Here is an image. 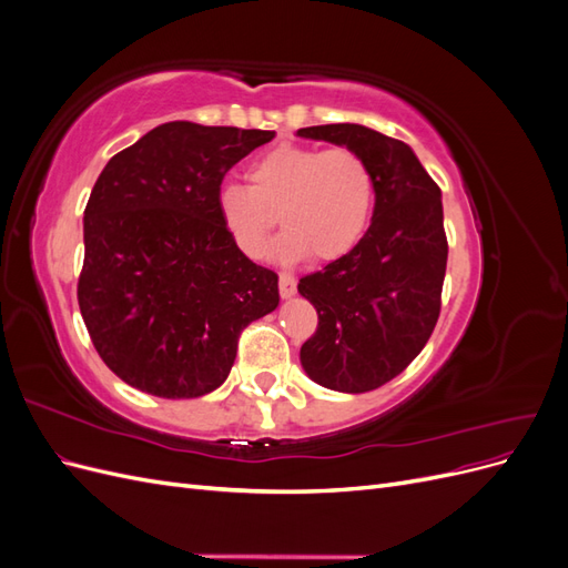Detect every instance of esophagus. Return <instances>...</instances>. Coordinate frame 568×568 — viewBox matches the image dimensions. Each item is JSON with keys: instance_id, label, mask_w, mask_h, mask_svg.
<instances>
[{"instance_id": "1", "label": "esophagus", "mask_w": 568, "mask_h": 568, "mask_svg": "<svg viewBox=\"0 0 568 568\" xmlns=\"http://www.w3.org/2000/svg\"><path fill=\"white\" fill-rule=\"evenodd\" d=\"M280 294H282V298H291L296 294V280H294V274H288V272H282L280 274Z\"/></svg>"}]
</instances>
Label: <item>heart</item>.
Returning <instances> with one entry per match:
<instances>
[{
    "mask_svg": "<svg viewBox=\"0 0 568 568\" xmlns=\"http://www.w3.org/2000/svg\"><path fill=\"white\" fill-rule=\"evenodd\" d=\"M246 182L220 189L217 213L248 257L265 255L277 215L286 230L274 246L282 261H338L367 232L374 173L351 146L282 144L248 165Z\"/></svg>",
    "mask_w": 568,
    "mask_h": 568,
    "instance_id": "heart-1",
    "label": "heart"
}]
</instances>
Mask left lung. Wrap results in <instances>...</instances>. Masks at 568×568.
I'll return each instance as SVG.
<instances>
[{
    "instance_id": "1",
    "label": "left lung",
    "mask_w": 568,
    "mask_h": 568,
    "mask_svg": "<svg viewBox=\"0 0 568 568\" xmlns=\"http://www.w3.org/2000/svg\"><path fill=\"white\" fill-rule=\"evenodd\" d=\"M298 134L355 149L374 173L365 236L298 284L317 311V329L301 346L303 369L324 388L367 393L395 379L438 322L448 265L440 186L405 142L365 125H315Z\"/></svg>"
}]
</instances>
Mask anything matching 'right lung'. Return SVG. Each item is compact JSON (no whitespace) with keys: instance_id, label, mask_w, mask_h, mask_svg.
I'll return each mask as SVG.
<instances>
[{"instance_id":"right-lung-1","label":"right lung","mask_w":568,"mask_h":568,"mask_svg":"<svg viewBox=\"0 0 568 568\" xmlns=\"http://www.w3.org/2000/svg\"><path fill=\"white\" fill-rule=\"evenodd\" d=\"M274 136L175 120L101 170L84 209L78 303L106 367L159 398H199L234 365L239 336L280 305L277 274L217 213L227 170Z\"/></svg>"}]
</instances>
